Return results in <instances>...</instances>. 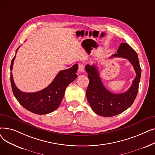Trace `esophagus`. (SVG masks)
Listing matches in <instances>:
<instances>
[{"label":"esophagus","mask_w":155,"mask_h":155,"mask_svg":"<svg viewBox=\"0 0 155 155\" xmlns=\"http://www.w3.org/2000/svg\"><path fill=\"white\" fill-rule=\"evenodd\" d=\"M78 71L80 73H84L85 71V68H84V65L82 64H80L78 65Z\"/></svg>","instance_id":"esophagus-1"}]
</instances>
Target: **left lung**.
<instances>
[{
    "mask_svg": "<svg viewBox=\"0 0 155 155\" xmlns=\"http://www.w3.org/2000/svg\"><path fill=\"white\" fill-rule=\"evenodd\" d=\"M117 53L112 55L110 58L119 57L126 58L131 62L136 71V76L132 85L128 90L121 94H113L104 87L95 64H87L89 84L86 95L88 102L92 110L97 114L104 117H112L122 113L128 109L134 102L137 92L141 74V69L137 54L127 43H121Z\"/></svg>",
    "mask_w": 155,
    "mask_h": 155,
    "instance_id": "8db88e82",
    "label": "left lung"
}]
</instances>
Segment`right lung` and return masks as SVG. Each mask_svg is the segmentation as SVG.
Masks as SVG:
<instances>
[{"label":"right lung","mask_w":155,"mask_h":155,"mask_svg":"<svg viewBox=\"0 0 155 155\" xmlns=\"http://www.w3.org/2000/svg\"><path fill=\"white\" fill-rule=\"evenodd\" d=\"M15 57V55L11 61V71ZM77 70L78 64H75L68 69L60 71L47 87L33 93H26L19 91L14 84L11 72V84L13 94L22 106L31 112L40 115L52 112L59 107L67 87L76 79Z\"/></svg>","instance_id":"right-lung-1"}]
</instances>
